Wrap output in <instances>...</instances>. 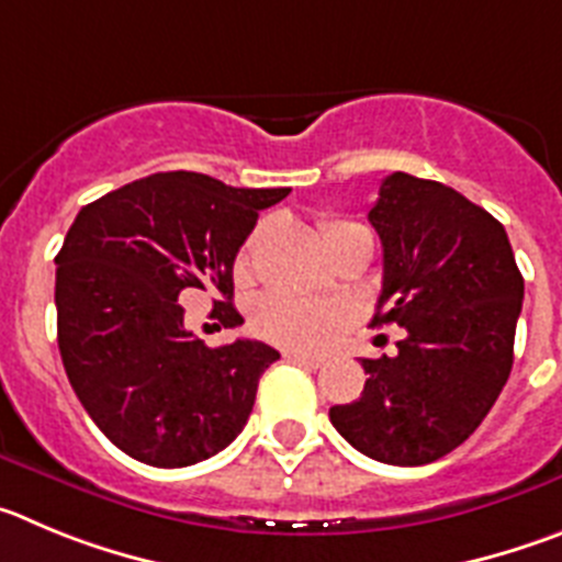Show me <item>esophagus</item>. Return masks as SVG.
I'll use <instances>...</instances> for the list:
<instances>
[{
  "label": "esophagus",
  "mask_w": 562,
  "mask_h": 562,
  "mask_svg": "<svg viewBox=\"0 0 562 562\" xmlns=\"http://www.w3.org/2000/svg\"><path fill=\"white\" fill-rule=\"evenodd\" d=\"M285 358H288V361H293V363H302V367H307V369L325 367V358H322V356H302V352H285Z\"/></svg>",
  "instance_id": "obj_1"
}]
</instances>
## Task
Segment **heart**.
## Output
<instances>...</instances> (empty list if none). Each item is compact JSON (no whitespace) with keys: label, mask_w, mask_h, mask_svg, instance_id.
Listing matches in <instances>:
<instances>
[{"label":"heart","mask_w":562,"mask_h":562,"mask_svg":"<svg viewBox=\"0 0 562 562\" xmlns=\"http://www.w3.org/2000/svg\"><path fill=\"white\" fill-rule=\"evenodd\" d=\"M361 229L363 226L356 224V221H325L327 240H336V237ZM262 235H266V226H257L244 244L235 262L237 277H246L251 271ZM333 325H336V311L333 307L296 300V296H288V293L280 291L262 293L260 300L255 302V307H251V327H255L257 336L269 338V341L280 344V347H291V350H311V347H316L333 330Z\"/></svg>","instance_id":"b5f03b06"}]
</instances>
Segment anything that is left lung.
<instances>
[{"instance_id":"obj_1","label":"left lung","mask_w":562,"mask_h":562,"mask_svg":"<svg viewBox=\"0 0 562 562\" xmlns=\"http://www.w3.org/2000/svg\"><path fill=\"white\" fill-rule=\"evenodd\" d=\"M383 246L372 327L394 356L363 358L358 401L330 423L363 457L401 468L442 459L482 426L513 369L524 277L504 226L439 181L392 173L369 210Z\"/></svg>"}]
</instances>
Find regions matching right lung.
<instances>
[{
  "label": "right lung",
  "instance_id": "obj_1",
  "mask_svg": "<svg viewBox=\"0 0 562 562\" xmlns=\"http://www.w3.org/2000/svg\"><path fill=\"white\" fill-rule=\"evenodd\" d=\"M288 187H229L190 170L131 181L86 204L55 257L58 350L94 426L131 459L187 468L244 431L274 347H206L184 327L187 293L215 296L224 327L232 266Z\"/></svg>",
  "mask_w": 562,
  "mask_h": 562
}]
</instances>
